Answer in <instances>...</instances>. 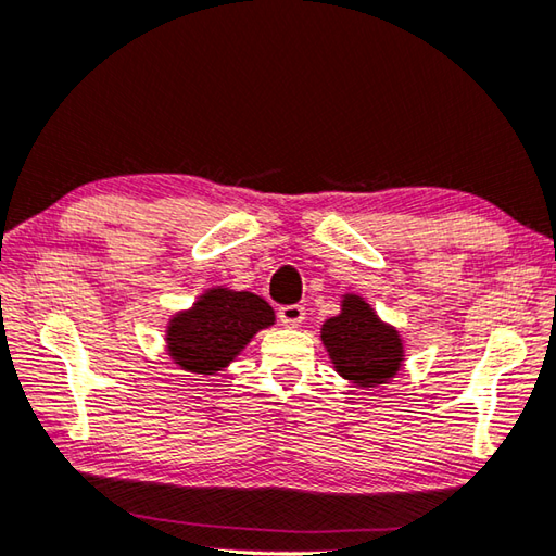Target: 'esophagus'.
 <instances>
[{
	"label": "esophagus",
	"mask_w": 556,
	"mask_h": 556,
	"mask_svg": "<svg viewBox=\"0 0 556 556\" xmlns=\"http://www.w3.org/2000/svg\"><path fill=\"white\" fill-rule=\"evenodd\" d=\"M306 318V308L303 306H285L279 308V323L285 325V328H299V325Z\"/></svg>",
	"instance_id": "34e87169"
}]
</instances>
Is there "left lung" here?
Segmentation results:
<instances>
[{
  "label": "left lung",
  "instance_id": "1",
  "mask_svg": "<svg viewBox=\"0 0 556 556\" xmlns=\"http://www.w3.org/2000/svg\"><path fill=\"white\" fill-rule=\"evenodd\" d=\"M334 371L358 388H378L393 380L405 364V342L395 325L380 320L358 293H342L340 313L320 328Z\"/></svg>",
  "mask_w": 556,
  "mask_h": 556
}]
</instances>
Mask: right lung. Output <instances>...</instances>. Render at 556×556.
Instances as JSON below:
<instances>
[{
	"label": "right lung",
	"instance_id": "right-lung-1",
	"mask_svg": "<svg viewBox=\"0 0 556 556\" xmlns=\"http://www.w3.org/2000/svg\"><path fill=\"white\" fill-rule=\"evenodd\" d=\"M275 325V311L253 291L228 287L204 289L190 308L166 323L170 362L192 376H214L236 362L250 340Z\"/></svg>",
	"mask_w": 556,
	"mask_h": 556
}]
</instances>
